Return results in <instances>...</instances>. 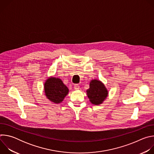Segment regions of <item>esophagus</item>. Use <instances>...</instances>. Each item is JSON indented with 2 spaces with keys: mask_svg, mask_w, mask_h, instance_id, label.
<instances>
[{
  "mask_svg": "<svg viewBox=\"0 0 154 154\" xmlns=\"http://www.w3.org/2000/svg\"><path fill=\"white\" fill-rule=\"evenodd\" d=\"M74 89L75 90H79V85H74Z\"/></svg>",
  "mask_w": 154,
  "mask_h": 154,
  "instance_id": "esophagus-1",
  "label": "esophagus"
}]
</instances>
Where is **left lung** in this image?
Segmentation results:
<instances>
[{"label": "left lung", "instance_id": "1", "mask_svg": "<svg viewBox=\"0 0 154 154\" xmlns=\"http://www.w3.org/2000/svg\"><path fill=\"white\" fill-rule=\"evenodd\" d=\"M86 94L92 104L98 105L106 99L108 91L101 81L93 79L90 83V88L86 90Z\"/></svg>", "mask_w": 154, "mask_h": 154}]
</instances>
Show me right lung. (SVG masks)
<instances>
[{"label":"right lung","instance_id":"obj_1","mask_svg":"<svg viewBox=\"0 0 154 154\" xmlns=\"http://www.w3.org/2000/svg\"><path fill=\"white\" fill-rule=\"evenodd\" d=\"M46 97L55 103L62 102L69 93V89L59 78L50 77L44 85Z\"/></svg>","mask_w":154,"mask_h":154}]
</instances>
